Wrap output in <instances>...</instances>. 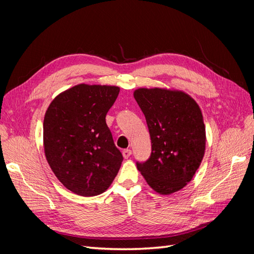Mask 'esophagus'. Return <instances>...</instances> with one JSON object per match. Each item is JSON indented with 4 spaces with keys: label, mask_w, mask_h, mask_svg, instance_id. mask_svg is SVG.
<instances>
[{
    "label": "esophagus",
    "mask_w": 254,
    "mask_h": 254,
    "mask_svg": "<svg viewBox=\"0 0 254 254\" xmlns=\"http://www.w3.org/2000/svg\"><path fill=\"white\" fill-rule=\"evenodd\" d=\"M123 153V157H124L125 159H128L130 156H131V150L130 149H124L122 151Z\"/></svg>",
    "instance_id": "esophagus-1"
}]
</instances>
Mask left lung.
<instances>
[{
  "label": "left lung",
  "mask_w": 254,
  "mask_h": 254,
  "mask_svg": "<svg viewBox=\"0 0 254 254\" xmlns=\"http://www.w3.org/2000/svg\"><path fill=\"white\" fill-rule=\"evenodd\" d=\"M133 96L147 123L151 155L136 167L148 186L162 195L183 189L193 179L205 150L200 108L189 94L140 88Z\"/></svg>",
  "instance_id": "1"
}]
</instances>
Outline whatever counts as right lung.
I'll use <instances>...</instances> for the list:
<instances>
[{
    "mask_svg": "<svg viewBox=\"0 0 254 254\" xmlns=\"http://www.w3.org/2000/svg\"><path fill=\"white\" fill-rule=\"evenodd\" d=\"M119 87L77 84L54 98L43 121V145L58 180L73 193H104L123 161L106 124Z\"/></svg>",
    "mask_w": 254,
    "mask_h": 254,
    "instance_id": "1",
    "label": "right lung"
}]
</instances>
